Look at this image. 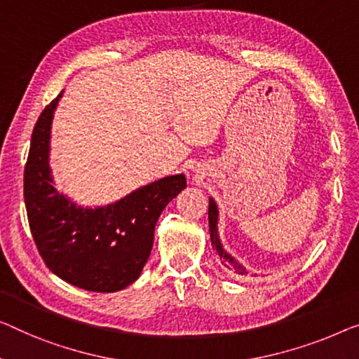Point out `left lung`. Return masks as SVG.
I'll return each instance as SVG.
<instances>
[{
  "instance_id": "1",
  "label": "left lung",
  "mask_w": 359,
  "mask_h": 359,
  "mask_svg": "<svg viewBox=\"0 0 359 359\" xmlns=\"http://www.w3.org/2000/svg\"><path fill=\"white\" fill-rule=\"evenodd\" d=\"M217 216H219V211H217L216 203H214L212 198H210V210H208V219H210V235H211V245H212L214 251H216L217 256L222 261V264L226 266L227 269L233 271L235 274H238V276L248 274L247 269H245V267L240 264L237 259H233L232 256L222 248V243H221V240H219V235H217Z\"/></svg>"
}]
</instances>
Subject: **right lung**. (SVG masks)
<instances>
[{
	"instance_id": "1",
	"label": "right lung",
	"mask_w": 359,
	"mask_h": 359,
	"mask_svg": "<svg viewBox=\"0 0 359 359\" xmlns=\"http://www.w3.org/2000/svg\"><path fill=\"white\" fill-rule=\"evenodd\" d=\"M62 92L32 132L24 198L32 237L53 274L88 292L109 293L140 277L154 227L168 203L187 187L184 174L151 182L108 206L82 208L60 194L50 169L51 121Z\"/></svg>"
}]
</instances>
